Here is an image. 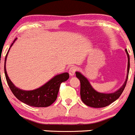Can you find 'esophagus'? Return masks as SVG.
I'll return each mask as SVG.
<instances>
[{
  "label": "esophagus",
  "instance_id": "obj_1",
  "mask_svg": "<svg viewBox=\"0 0 135 135\" xmlns=\"http://www.w3.org/2000/svg\"><path fill=\"white\" fill-rule=\"evenodd\" d=\"M77 67H75V66H72V67H71L69 68V75L70 76H73L75 75V71H77Z\"/></svg>",
  "mask_w": 135,
  "mask_h": 135
}]
</instances>
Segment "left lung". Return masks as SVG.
Returning a JSON list of instances; mask_svg holds the SVG:
<instances>
[{
  "instance_id": "left-lung-1",
  "label": "left lung",
  "mask_w": 135,
  "mask_h": 135,
  "mask_svg": "<svg viewBox=\"0 0 135 135\" xmlns=\"http://www.w3.org/2000/svg\"><path fill=\"white\" fill-rule=\"evenodd\" d=\"M127 56L128 58L127 64V77L125 82L122 86L117 90L116 91L111 93H99L97 91L90 85V82L79 71H76V77L79 79L81 83V98L83 102L86 106L92 108H104L108 106L110 104L118 99L119 97L121 96L126 86L127 81L128 75H129V68H130V58L127 49H125Z\"/></svg>"
}]
</instances>
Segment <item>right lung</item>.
Instances as JSON below:
<instances>
[{
    "label": "right lung",
    "instance_id": "add662e5",
    "mask_svg": "<svg viewBox=\"0 0 135 135\" xmlns=\"http://www.w3.org/2000/svg\"><path fill=\"white\" fill-rule=\"evenodd\" d=\"M16 39L17 38H16L10 47L9 48V50L5 58L4 73L8 85L14 95L21 102L33 107H48L55 102L58 96L60 84L62 82L67 81L69 79V73L64 72L56 75L43 85L34 90H25L16 87L8 76L6 69V62L8 54L10 48L15 42Z\"/></svg>",
    "mask_w": 135,
    "mask_h": 135
}]
</instances>
